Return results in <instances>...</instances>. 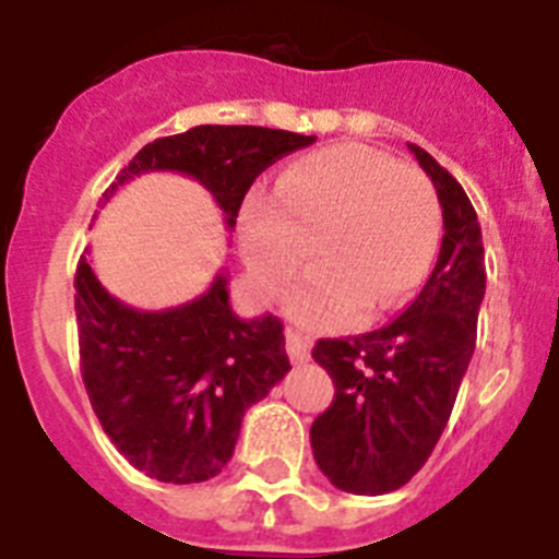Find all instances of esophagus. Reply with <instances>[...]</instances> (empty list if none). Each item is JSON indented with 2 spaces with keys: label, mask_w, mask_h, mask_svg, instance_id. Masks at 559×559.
<instances>
[{
  "label": "esophagus",
  "mask_w": 559,
  "mask_h": 559,
  "mask_svg": "<svg viewBox=\"0 0 559 559\" xmlns=\"http://www.w3.org/2000/svg\"><path fill=\"white\" fill-rule=\"evenodd\" d=\"M285 349L294 364H308L310 360V341L296 330H285Z\"/></svg>",
  "instance_id": "esophagus-1"
}]
</instances>
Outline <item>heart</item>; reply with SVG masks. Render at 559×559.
I'll use <instances>...</instances> for the list:
<instances>
[{"instance_id":"obj_1","label":"heart","mask_w":559,"mask_h":559,"mask_svg":"<svg viewBox=\"0 0 559 559\" xmlns=\"http://www.w3.org/2000/svg\"><path fill=\"white\" fill-rule=\"evenodd\" d=\"M439 201L428 179L369 145L341 142L296 159L274 192L240 210L251 283L276 296L310 260L319 265L288 299L310 330L349 328L406 302L431 269Z\"/></svg>"}]
</instances>
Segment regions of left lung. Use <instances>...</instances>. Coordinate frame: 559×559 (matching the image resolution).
<instances>
[{
	"instance_id": "1",
	"label": "left lung",
	"mask_w": 559,
	"mask_h": 559,
	"mask_svg": "<svg viewBox=\"0 0 559 559\" xmlns=\"http://www.w3.org/2000/svg\"><path fill=\"white\" fill-rule=\"evenodd\" d=\"M442 206V249L426 288L386 328L316 341L335 397L310 426L319 471L344 492L383 496L412 481L448 426L476 349L484 299L481 226L467 192L431 153L408 145Z\"/></svg>"
}]
</instances>
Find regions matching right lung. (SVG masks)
I'll return each mask as SVG.
<instances>
[{
	"label": "right lung",
	"mask_w": 559,
	"mask_h": 559,
	"mask_svg": "<svg viewBox=\"0 0 559 559\" xmlns=\"http://www.w3.org/2000/svg\"><path fill=\"white\" fill-rule=\"evenodd\" d=\"M313 142L276 128L195 126L142 147L106 199L142 173H185L212 192L226 229H235L257 176ZM226 285L218 274L192 302L136 310L103 288L86 257L78 263V341L92 408L117 451L159 481L218 476L235 453L246 408L290 369L283 322L271 313L240 319Z\"/></svg>",
	"instance_id": "1"
}]
</instances>
